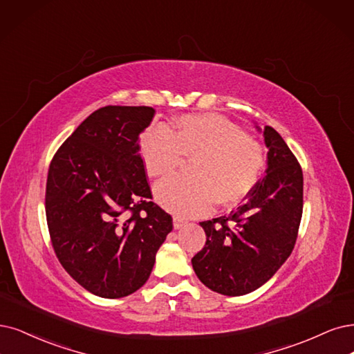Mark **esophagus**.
<instances>
[{"label":"esophagus","instance_id":"34e87169","mask_svg":"<svg viewBox=\"0 0 354 354\" xmlns=\"http://www.w3.org/2000/svg\"><path fill=\"white\" fill-rule=\"evenodd\" d=\"M185 225H187V220L180 218V217H174V227L175 229H180V227H184Z\"/></svg>","mask_w":354,"mask_h":354}]
</instances>
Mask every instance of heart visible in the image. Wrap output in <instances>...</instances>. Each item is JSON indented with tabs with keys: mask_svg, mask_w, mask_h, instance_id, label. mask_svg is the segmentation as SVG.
Masks as SVG:
<instances>
[{
	"mask_svg": "<svg viewBox=\"0 0 354 354\" xmlns=\"http://www.w3.org/2000/svg\"><path fill=\"white\" fill-rule=\"evenodd\" d=\"M140 154L151 178H167L182 157L191 159V178H172L154 188L157 203L180 217L203 214L213 203L226 208L238 205L255 187L264 163L261 144L216 113L180 116L170 133L147 129Z\"/></svg>",
	"mask_w": 354,
	"mask_h": 354,
	"instance_id": "heart-1",
	"label": "heart"
}]
</instances>
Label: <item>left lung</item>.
<instances>
[{
	"mask_svg": "<svg viewBox=\"0 0 354 354\" xmlns=\"http://www.w3.org/2000/svg\"><path fill=\"white\" fill-rule=\"evenodd\" d=\"M261 131V128L257 125ZM266 176L229 216L201 221L205 245L192 258L204 286L242 296L267 283L290 257L304 210V174L276 129L264 127Z\"/></svg>",
	"mask_w": 354,
	"mask_h": 354,
	"instance_id": "1",
	"label": "left lung"
}]
</instances>
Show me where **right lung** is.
Here are the masks:
<instances>
[{"mask_svg":"<svg viewBox=\"0 0 354 354\" xmlns=\"http://www.w3.org/2000/svg\"><path fill=\"white\" fill-rule=\"evenodd\" d=\"M150 106H104L62 142L48 170L45 212L61 266L86 290L118 299L150 277L172 217L151 201L140 156Z\"/></svg>","mask_w":354,"mask_h":354,"instance_id":"add662e5","label":"right lung"}]
</instances>
